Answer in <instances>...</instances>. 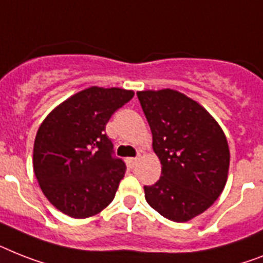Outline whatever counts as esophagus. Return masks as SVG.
Segmentation results:
<instances>
[{"mask_svg":"<svg viewBox=\"0 0 263 263\" xmlns=\"http://www.w3.org/2000/svg\"><path fill=\"white\" fill-rule=\"evenodd\" d=\"M137 161H138V158L134 157V158H127L126 162H127V166H129L130 169L134 168V166L137 165Z\"/></svg>","mask_w":263,"mask_h":263,"instance_id":"1","label":"esophagus"}]
</instances>
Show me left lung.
<instances>
[{"mask_svg":"<svg viewBox=\"0 0 263 263\" xmlns=\"http://www.w3.org/2000/svg\"><path fill=\"white\" fill-rule=\"evenodd\" d=\"M161 177L145 185L147 204L172 222L203 214L224 190L230 149L222 127L196 101L171 88L138 91Z\"/></svg>","mask_w":263,"mask_h":263,"instance_id":"obj_1","label":"left lung"}]
</instances>
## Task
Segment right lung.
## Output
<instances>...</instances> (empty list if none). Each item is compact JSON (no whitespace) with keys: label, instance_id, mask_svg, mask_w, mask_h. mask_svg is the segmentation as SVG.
Instances as JSON below:
<instances>
[{"label":"right lung","instance_id":"1","mask_svg":"<svg viewBox=\"0 0 263 263\" xmlns=\"http://www.w3.org/2000/svg\"><path fill=\"white\" fill-rule=\"evenodd\" d=\"M133 97L132 90L92 86L43 121L34 138L33 171L43 194L60 212L90 218L112 201L126 165L112 157L106 123Z\"/></svg>","mask_w":263,"mask_h":263}]
</instances>
